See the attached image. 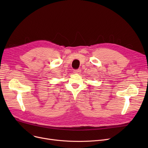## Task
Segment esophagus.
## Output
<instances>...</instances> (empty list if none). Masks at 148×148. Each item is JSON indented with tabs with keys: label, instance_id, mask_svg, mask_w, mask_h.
Masks as SVG:
<instances>
[{
	"label": "esophagus",
	"instance_id": "1",
	"mask_svg": "<svg viewBox=\"0 0 148 148\" xmlns=\"http://www.w3.org/2000/svg\"><path fill=\"white\" fill-rule=\"evenodd\" d=\"M74 73L75 74H79L81 73V69H75L74 70Z\"/></svg>",
	"mask_w": 148,
	"mask_h": 148
}]
</instances>
